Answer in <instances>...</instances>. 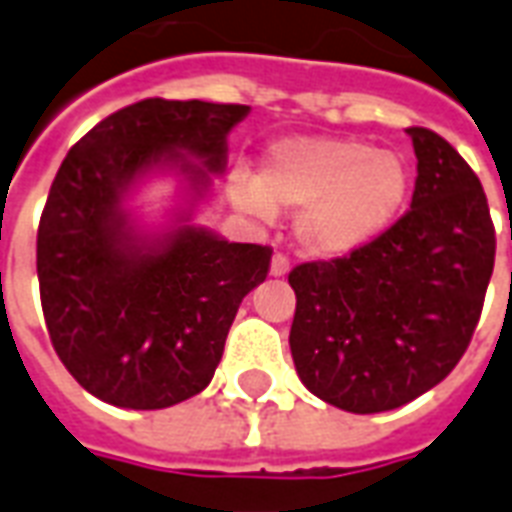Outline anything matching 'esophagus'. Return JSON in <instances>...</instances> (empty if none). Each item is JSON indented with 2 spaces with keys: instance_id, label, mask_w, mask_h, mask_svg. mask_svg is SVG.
<instances>
[{
  "instance_id": "esophagus-1",
  "label": "esophagus",
  "mask_w": 512,
  "mask_h": 512,
  "mask_svg": "<svg viewBox=\"0 0 512 512\" xmlns=\"http://www.w3.org/2000/svg\"><path fill=\"white\" fill-rule=\"evenodd\" d=\"M288 270H291V261H288V256H283V253H275V256H272V264H270V275L280 278V275H286Z\"/></svg>"
}]
</instances>
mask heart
<instances>
[{
    "label": "heart",
    "mask_w": 512,
    "mask_h": 512,
    "mask_svg": "<svg viewBox=\"0 0 512 512\" xmlns=\"http://www.w3.org/2000/svg\"><path fill=\"white\" fill-rule=\"evenodd\" d=\"M410 167L394 151L353 137H294L264 153L259 178L232 180L234 202L272 218L299 210L297 242L313 256H343L397 221L410 194Z\"/></svg>",
    "instance_id": "heart-1"
}]
</instances>
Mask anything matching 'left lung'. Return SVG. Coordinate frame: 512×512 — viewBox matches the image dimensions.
<instances>
[{
	"mask_svg": "<svg viewBox=\"0 0 512 512\" xmlns=\"http://www.w3.org/2000/svg\"><path fill=\"white\" fill-rule=\"evenodd\" d=\"M407 134L418 159L410 210L348 256L288 272L299 378L361 416L407 405L448 378L494 272L497 237L478 175L432 129Z\"/></svg>",
	"mask_w": 512,
	"mask_h": 512,
	"instance_id": "1",
	"label": "left lung"
}]
</instances>
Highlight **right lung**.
Returning <instances> with one entry per match:
<instances>
[{
	"instance_id": "right-lung-1",
	"label": "right lung",
	"mask_w": 512,
	"mask_h": 512,
	"mask_svg": "<svg viewBox=\"0 0 512 512\" xmlns=\"http://www.w3.org/2000/svg\"><path fill=\"white\" fill-rule=\"evenodd\" d=\"M248 110L142 99L99 121L61 161L37 229L42 315L61 364L107 405L161 410L199 394L242 297L270 272L267 245L191 224L145 237L121 207L151 169L186 175L202 197Z\"/></svg>"
}]
</instances>
